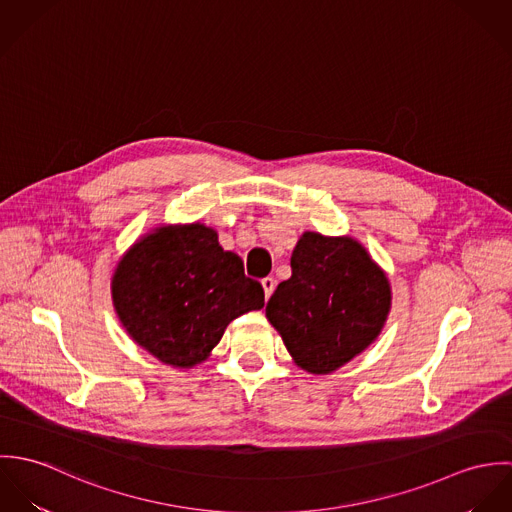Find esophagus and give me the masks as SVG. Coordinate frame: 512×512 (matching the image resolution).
I'll use <instances>...</instances> for the list:
<instances>
[{
  "instance_id": "34e87169",
  "label": "esophagus",
  "mask_w": 512,
  "mask_h": 512,
  "mask_svg": "<svg viewBox=\"0 0 512 512\" xmlns=\"http://www.w3.org/2000/svg\"><path fill=\"white\" fill-rule=\"evenodd\" d=\"M262 288H264L266 299H270V295H272L274 288H276V280H274V278H264V280H262Z\"/></svg>"
}]
</instances>
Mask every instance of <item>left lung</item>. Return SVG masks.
Here are the masks:
<instances>
[{
  "mask_svg": "<svg viewBox=\"0 0 512 512\" xmlns=\"http://www.w3.org/2000/svg\"><path fill=\"white\" fill-rule=\"evenodd\" d=\"M292 278L266 305L293 361L327 374L378 337L390 311V284L353 238L305 232L292 252Z\"/></svg>",
  "mask_w": 512,
  "mask_h": 512,
  "instance_id": "1",
  "label": "left lung"
}]
</instances>
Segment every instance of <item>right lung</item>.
I'll return each mask as SVG.
<instances>
[{
  "instance_id": "add662e5",
  "label": "right lung",
  "mask_w": 512,
  "mask_h": 512,
  "mask_svg": "<svg viewBox=\"0 0 512 512\" xmlns=\"http://www.w3.org/2000/svg\"><path fill=\"white\" fill-rule=\"evenodd\" d=\"M112 297L130 337L165 365H199L242 313L264 307L260 282L203 224L163 226L120 260Z\"/></svg>"
}]
</instances>
